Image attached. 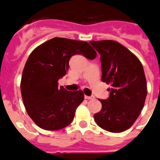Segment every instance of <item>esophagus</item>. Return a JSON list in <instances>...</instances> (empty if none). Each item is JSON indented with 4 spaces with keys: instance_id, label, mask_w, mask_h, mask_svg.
<instances>
[{
    "instance_id": "esophagus-1",
    "label": "esophagus",
    "mask_w": 160,
    "mask_h": 160,
    "mask_svg": "<svg viewBox=\"0 0 160 160\" xmlns=\"http://www.w3.org/2000/svg\"><path fill=\"white\" fill-rule=\"evenodd\" d=\"M84 98H85V99H87V100H93V99H95V96H84Z\"/></svg>"
}]
</instances>
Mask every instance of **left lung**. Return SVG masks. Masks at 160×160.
I'll return each instance as SVG.
<instances>
[{"instance_id":"1","label":"left lung","mask_w":160,"mask_h":160,"mask_svg":"<svg viewBox=\"0 0 160 160\" xmlns=\"http://www.w3.org/2000/svg\"><path fill=\"white\" fill-rule=\"evenodd\" d=\"M100 55L103 82L112 85L109 96L99 100L100 112L94 115L98 126L114 133L132 126L144 105L147 83L139 59L119 42L110 40L90 41Z\"/></svg>"}]
</instances>
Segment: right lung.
I'll return each mask as SVG.
<instances>
[{
    "label": "right lung",
    "instance_id": "right-lung-1",
    "mask_svg": "<svg viewBox=\"0 0 160 160\" xmlns=\"http://www.w3.org/2000/svg\"><path fill=\"white\" fill-rule=\"evenodd\" d=\"M77 54L89 60L96 57L85 41L54 37L32 52L24 65L21 83L23 103L30 118L44 130H60L69 125L83 102L81 90L69 92L58 87V80L68 70L70 58Z\"/></svg>",
    "mask_w": 160,
    "mask_h": 160
}]
</instances>
